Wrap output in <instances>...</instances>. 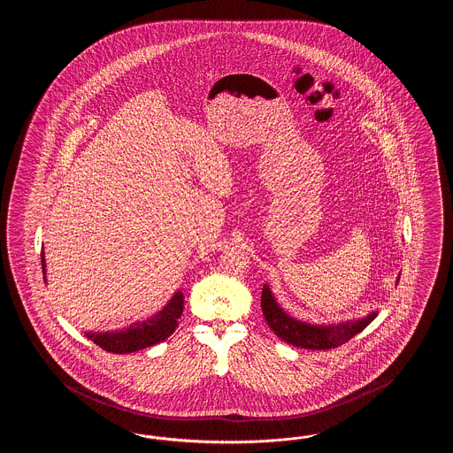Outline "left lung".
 I'll use <instances>...</instances> for the list:
<instances>
[{
    "label": "left lung",
    "mask_w": 453,
    "mask_h": 453,
    "mask_svg": "<svg viewBox=\"0 0 453 453\" xmlns=\"http://www.w3.org/2000/svg\"><path fill=\"white\" fill-rule=\"evenodd\" d=\"M261 309H263L265 321L280 340L288 345L307 348V349L338 348L348 340H351L355 334H358L360 331H364L377 316V312H372L358 321H346V323L329 324V326L302 323L290 318L287 312H283V309H280V305L273 299L268 285H263Z\"/></svg>",
    "instance_id": "1"
}]
</instances>
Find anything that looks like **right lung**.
<instances>
[{
    "mask_svg": "<svg viewBox=\"0 0 453 453\" xmlns=\"http://www.w3.org/2000/svg\"><path fill=\"white\" fill-rule=\"evenodd\" d=\"M42 272L45 273V259L43 253ZM183 312V294L176 292L172 301L166 303L163 311L154 314L150 319L142 323H134L124 331L115 333H88L87 336L95 343L105 349L108 353H132L148 346H154L156 343L165 342L168 336H172L178 326V318Z\"/></svg>",
    "mask_w": 453,
    "mask_h": 453,
    "instance_id": "1",
    "label": "right lung"
}]
</instances>
